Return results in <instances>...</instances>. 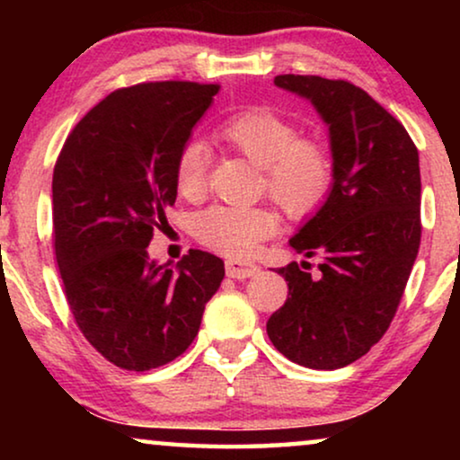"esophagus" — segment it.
<instances>
[{"label":"esophagus","mask_w":460,"mask_h":460,"mask_svg":"<svg viewBox=\"0 0 460 460\" xmlns=\"http://www.w3.org/2000/svg\"><path fill=\"white\" fill-rule=\"evenodd\" d=\"M226 274H228L230 279L244 280V279H251V276L260 274V266H255V263H251V261L228 260L226 261Z\"/></svg>","instance_id":"1"}]
</instances>
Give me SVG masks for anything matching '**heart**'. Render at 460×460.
<instances>
[{"instance_id":"1","label":"heart","mask_w":460,"mask_h":460,"mask_svg":"<svg viewBox=\"0 0 460 460\" xmlns=\"http://www.w3.org/2000/svg\"><path fill=\"white\" fill-rule=\"evenodd\" d=\"M217 140L261 167L263 188L288 216L301 217L323 203L332 184V156L324 142L299 137L287 117L266 106L244 109L216 129ZM209 148L188 140L175 159V186L186 199H197L207 186ZM279 230V217L261 207L216 205L194 219V236L205 247L230 257H247Z\"/></svg>"}]
</instances>
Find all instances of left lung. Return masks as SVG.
Segmentation results:
<instances>
[{
  "label": "left lung",
  "mask_w": 460,
  "mask_h": 460,
  "mask_svg": "<svg viewBox=\"0 0 460 460\" xmlns=\"http://www.w3.org/2000/svg\"><path fill=\"white\" fill-rule=\"evenodd\" d=\"M274 85L304 98L329 129L332 184L323 205L288 238L304 263L279 268L288 297L266 331L288 360L335 370L385 335L420 244L419 153L379 102L348 81L279 75Z\"/></svg>",
  "instance_id": "left-lung-1"
}]
</instances>
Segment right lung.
Masks as SVG:
<instances>
[{
  "label": "right lung",
  "instance_id": "add662e5",
  "mask_svg": "<svg viewBox=\"0 0 460 460\" xmlns=\"http://www.w3.org/2000/svg\"><path fill=\"white\" fill-rule=\"evenodd\" d=\"M219 85L163 81L117 90L66 137L52 178L54 247L87 341L117 367L150 370L184 354L224 261L192 249L178 266L148 257L175 203V159Z\"/></svg>",
  "mask_w": 460,
  "mask_h": 460
}]
</instances>
